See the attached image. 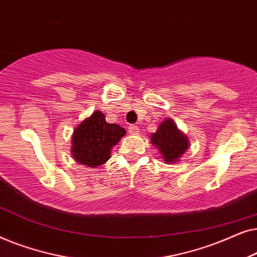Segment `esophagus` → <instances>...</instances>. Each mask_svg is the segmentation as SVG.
Returning <instances> with one entry per match:
<instances>
[{"mask_svg":"<svg viewBox=\"0 0 257 257\" xmlns=\"http://www.w3.org/2000/svg\"><path fill=\"white\" fill-rule=\"evenodd\" d=\"M128 132L131 133V135H138L139 133V127L136 125H130L128 126Z\"/></svg>","mask_w":257,"mask_h":257,"instance_id":"obj_1","label":"esophagus"}]
</instances>
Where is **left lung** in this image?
<instances>
[{
  "instance_id": "obj_1",
  "label": "left lung",
  "mask_w": 257,
  "mask_h": 257,
  "mask_svg": "<svg viewBox=\"0 0 257 257\" xmlns=\"http://www.w3.org/2000/svg\"><path fill=\"white\" fill-rule=\"evenodd\" d=\"M151 143L157 147L166 164H174L189 147L188 137L178 128L173 119L165 118L157 131L151 135Z\"/></svg>"
}]
</instances>
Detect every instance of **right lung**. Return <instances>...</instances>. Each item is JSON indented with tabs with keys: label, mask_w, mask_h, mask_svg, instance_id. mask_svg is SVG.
Wrapping results in <instances>:
<instances>
[{
	"label": "right lung",
	"mask_w": 257,
	"mask_h": 257,
	"mask_svg": "<svg viewBox=\"0 0 257 257\" xmlns=\"http://www.w3.org/2000/svg\"><path fill=\"white\" fill-rule=\"evenodd\" d=\"M125 135V128L108 124L105 114L96 110L73 130L71 156L84 166H100L110 159L111 150Z\"/></svg>",
	"instance_id": "add662e5"
}]
</instances>
